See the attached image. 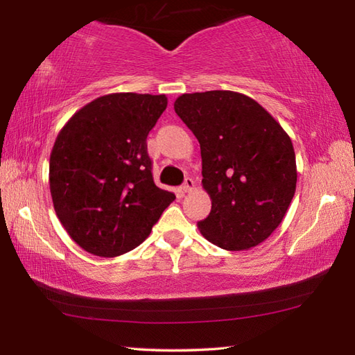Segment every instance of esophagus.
Instances as JSON below:
<instances>
[{
	"label": "esophagus",
	"mask_w": 355,
	"mask_h": 355,
	"mask_svg": "<svg viewBox=\"0 0 355 355\" xmlns=\"http://www.w3.org/2000/svg\"><path fill=\"white\" fill-rule=\"evenodd\" d=\"M195 187V182L191 178V177H187L186 180H184V183H183V186H182V189H183V192H191L192 189Z\"/></svg>",
	"instance_id": "esophagus-1"
}]
</instances>
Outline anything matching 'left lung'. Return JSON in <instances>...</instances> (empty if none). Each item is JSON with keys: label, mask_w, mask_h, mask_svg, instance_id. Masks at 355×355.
I'll use <instances>...</instances> for the list:
<instances>
[{"label": "left lung", "mask_w": 355, "mask_h": 355, "mask_svg": "<svg viewBox=\"0 0 355 355\" xmlns=\"http://www.w3.org/2000/svg\"><path fill=\"white\" fill-rule=\"evenodd\" d=\"M173 110L200 141L202 187L212 200L201 235L232 252L263 243L296 192L288 134L252 97L227 89L182 94Z\"/></svg>", "instance_id": "1"}]
</instances>
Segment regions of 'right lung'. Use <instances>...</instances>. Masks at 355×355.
Masks as SVG:
<instances>
[{"label": "right lung", "mask_w": 355, "mask_h": 355, "mask_svg": "<svg viewBox=\"0 0 355 355\" xmlns=\"http://www.w3.org/2000/svg\"><path fill=\"white\" fill-rule=\"evenodd\" d=\"M168 107L164 94L112 93L64 125L50 154L59 221L85 252L114 258L140 245L175 195L157 187L146 137Z\"/></svg>", "instance_id": "1"}]
</instances>
